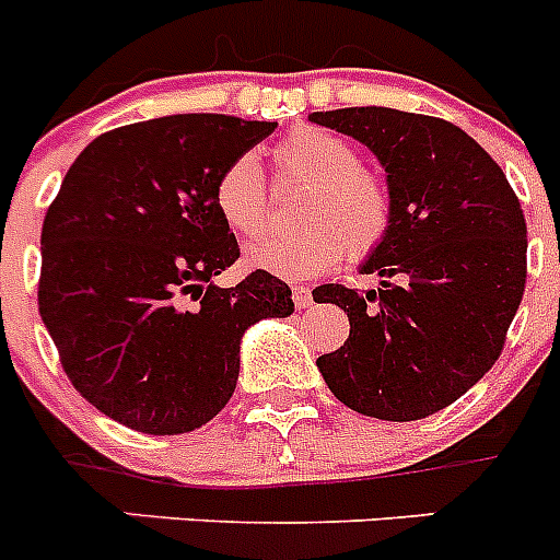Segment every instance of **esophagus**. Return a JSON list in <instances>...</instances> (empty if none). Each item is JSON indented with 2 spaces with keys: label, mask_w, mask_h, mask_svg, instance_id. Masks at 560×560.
<instances>
[{
  "label": "esophagus",
  "mask_w": 560,
  "mask_h": 560,
  "mask_svg": "<svg viewBox=\"0 0 560 560\" xmlns=\"http://www.w3.org/2000/svg\"><path fill=\"white\" fill-rule=\"evenodd\" d=\"M291 296H294L296 308H308L311 305V289H305V285H294V289H291Z\"/></svg>",
  "instance_id": "34e87169"
}]
</instances>
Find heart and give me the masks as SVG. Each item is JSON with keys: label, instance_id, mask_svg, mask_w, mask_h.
Here are the masks:
<instances>
[{"label": "heart", "instance_id": "obj_1", "mask_svg": "<svg viewBox=\"0 0 560 560\" xmlns=\"http://www.w3.org/2000/svg\"><path fill=\"white\" fill-rule=\"evenodd\" d=\"M277 182H308L296 201V232L266 237L246 249L249 269L285 280L323 275L345 257L361 264L389 237L395 196L387 176L359 160V148L334 131L303 126L271 148ZM215 210L237 237L269 224V185L255 156H235L212 187Z\"/></svg>", "mask_w": 560, "mask_h": 560}]
</instances>
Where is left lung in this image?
I'll list each match as a JSON object with an SVG mask.
<instances>
[{
    "instance_id": "left-lung-1",
    "label": "left lung",
    "mask_w": 560,
    "mask_h": 560,
    "mask_svg": "<svg viewBox=\"0 0 560 560\" xmlns=\"http://www.w3.org/2000/svg\"><path fill=\"white\" fill-rule=\"evenodd\" d=\"M364 142L395 196L389 237L361 266L375 291L330 283L350 336L316 359L330 393L361 415L420 420L493 368L527 280V224L502 167L454 122L384 106L314 112Z\"/></svg>"
}]
</instances>
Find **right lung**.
Segmentation results:
<instances>
[{
	"label": "right lung",
	"instance_id": "obj_1",
	"mask_svg": "<svg viewBox=\"0 0 560 560\" xmlns=\"http://www.w3.org/2000/svg\"><path fill=\"white\" fill-rule=\"evenodd\" d=\"M275 128L230 114L112 128L44 215L38 314L72 387L133 432L205 427L235 393L244 330L294 311L269 271L210 283L241 257L212 187Z\"/></svg>",
	"mask_w": 560,
	"mask_h": 560
}]
</instances>
